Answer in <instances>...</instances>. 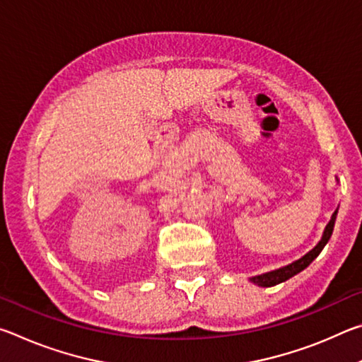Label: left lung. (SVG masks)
Listing matches in <instances>:
<instances>
[{"label":"left lung","mask_w":362,"mask_h":362,"mask_svg":"<svg viewBox=\"0 0 362 362\" xmlns=\"http://www.w3.org/2000/svg\"><path fill=\"white\" fill-rule=\"evenodd\" d=\"M337 211H339V209H337ZM337 211L332 214V217H330V222L326 225V230H324V233H322L321 241L317 243L308 254H305L302 259L292 262V263H289V265H286L283 268L273 269V272H268V273L259 274V276L250 278V281H252L254 284L260 286V287H272V286H276L279 283H284V281H287L292 276H296L297 273H300L302 269L308 267L310 263L313 262L317 255H320V252L324 249V246H326L327 241L330 240V236H332L335 218H337Z\"/></svg>","instance_id":"1"}]
</instances>
